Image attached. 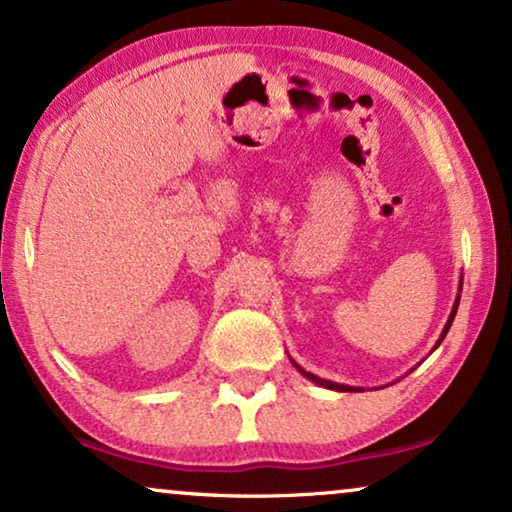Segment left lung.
Returning <instances> with one entry per match:
<instances>
[{"mask_svg": "<svg viewBox=\"0 0 512 512\" xmlns=\"http://www.w3.org/2000/svg\"><path fill=\"white\" fill-rule=\"evenodd\" d=\"M456 308H459V298H456V305H454V310H451V315H449V322H447V327H444V331H442V338H444V336H447V331H449V327H451V322H454ZM442 338H440V341H442ZM440 341H437V343H440ZM294 364H296V362H294ZM296 369H298V371H301V374H303V376H308V378H310V381L320 383V386H322V388H329V390H341V393H348V390H350V393H353V390H357V388H350V386H338V383L324 381V378H320V376H315V374H308V371H303L301 367H298V364H296Z\"/></svg>", "mask_w": 512, "mask_h": 512, "instance_id": "obj_1", "label": "left lung"}]
</instances>
